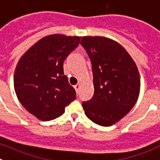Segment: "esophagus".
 Returning <instances> with one entry per match:
<instances>
[{"mask_svg":"<svg viewBox=\"0 0 160 160\" xmlns=\"http://www.w3.org/2000/svg\"><path fill=\"white\" fill-rule=\"evenodd\" d=\"M80 84L79 83H77V84H76V85H74V88L76 89V92H77V93L79 92V90H80Z\"/></svg>","mask_w":160,"mask_h":160,"instance_id":"obj_1","label":"esophagus"}]
</instances>
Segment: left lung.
<instances>
[{
	"mask_svg": "<svg viewBox=\"0 0 160 160\" xmlns=\"http://www.w3.org/2000/svg\"><path fill=\"white\" fill-rule=\"evenodd\" d=\"M80 44L91 60L94 95L83 102L86 116L108 127L124 117L136 104L140 91L137 66L121 44L103 37H83Z\"/></svg>",
	"mask_w": 160,
	"mask_h": 160,
	"instance_id": "8db88e82",
	"label": "left lung"
}]
</instances>
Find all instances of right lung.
Instances as JSON below:
<instances>
[{"instance_id": "obj_1", "label": "right lung", "mask_w": 160, "mask_h": 160, "mask_svg": "<svg viewBox=\"0 0 160 160\" xmlns=\"http://www.w3.org/2000/svg\"><path fill=\"white\" fill-rule=\"evenodd\" d=\"M80 37L53 34L43 37L21 57L14 73L20 103L42 121L59 117L76 99L64 74V61L80 44Z\"/></svg>"}]
</instances>
